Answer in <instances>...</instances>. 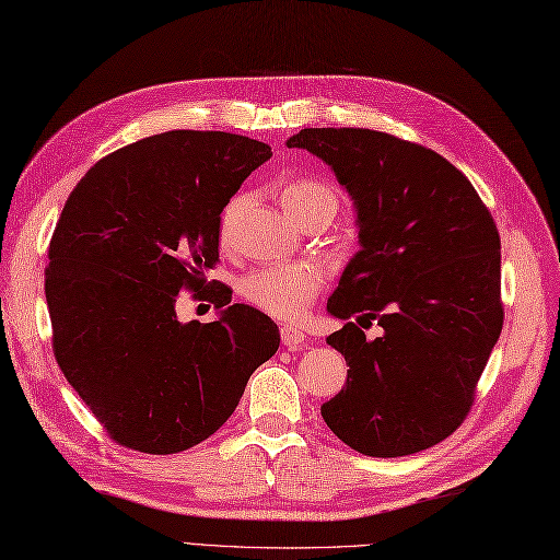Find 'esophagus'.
I'll return each mask as SVG.
<instances>
[{
	"label": "esophagus",
	"instance_id": "obj_1",
	"mask_svg": "<svg viewBox=\"0 0 560 560\" xmlns=\"http://www.w3.org/2000/svg\"><path fill=\"white\" fill-rule=\"evenodd\" d=\"M280 337H282V345L288 347V349H302L304 347V339H306V335H304V330H299V327H294V325H282L280 327Z\"/></svg>",
	"mask_w": 560,
	"mask_h": 560
}]
</instances>
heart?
Returning <instances> with one entry per match:
<instances>
[{
  "instance_id": "obj_1",
  "label": "heart",
  "mask_w": 560,
  "mask_h": 560,
  "mask_svg": "<svg viewBox=\"0 0 560 560\" xmlns=\"http://www.w3.org/2000/svg\"><path fill=\"white\" fill-rule=\"evenodd\" d=\"M325 201H337L335 192L320 180H294L282 192V203L296 221ZM242 207V197L230 203L223 215V230L230 228ZM325 284L323 266L313 261L272 264L247 272L240 280V294L252 306L278 320H299L308 311L313 296Z\"/></svg>"
}]
</instances>
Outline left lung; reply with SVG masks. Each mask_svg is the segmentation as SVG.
Instances as JSON below:
<instances>
[{
    "label": "left lung",
    "instance_id": "obj_1",
    "mask_svg": "<svg viewBox=\"0 0 560 560\" xmlns=\"http://www.w3.org/2000/svg\"><path fill=\"white\" fill-rule=\"evenodd\" d=\"M288 147L332 168L357 209L361 249L327 313L347 387L320 406L339 440L397 458L440 444L468 416L503 325L501 240L492 213L432 149L365 128H304ZM354 320L351 322L350 318ZM384 335L365 340L359 322Z\"/></svg>",
    "mask_w": 560,
    "mask_h": 560
}]
</instances>
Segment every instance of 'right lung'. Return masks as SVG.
<instances>
[{
    "instance_id": "right-lung-1",
    "label": "right lung",
    "mask_w": 560,
    "mask_h": 560,
    "mask_svg": "<svg viewBox=\"0 0 560 560\" xmlns=\"http://www.w3.org/2000/svg\"><path fill=\"white\" fill-rule=\"evenodd\" d=\"M270 156L242 135L168 130L104 156L68 197L45 270L54 357L118 444L177 454L211 438L278 351V325L225 290L211 323L175 313L218 261L230 197Z\"/></svg>"
}]
</instances>
